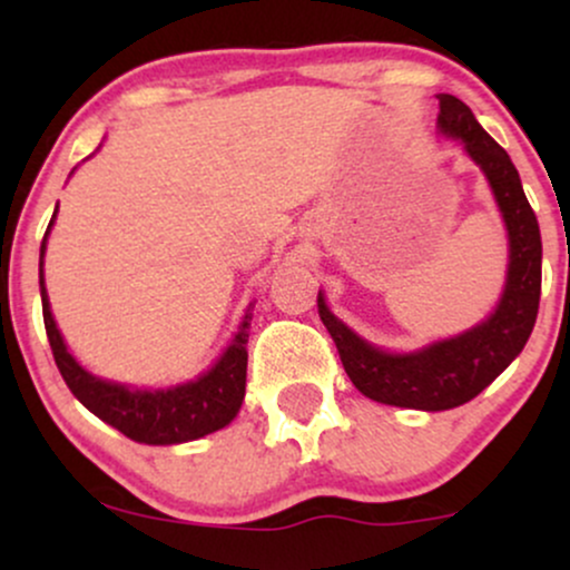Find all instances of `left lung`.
I'll return each instance as SVG.
<instances>
[{"label": "left lung", "mask_w": 570, "mask_h": 570, "mask_svg": "<svg viewBox=\"0 0 570 570\" xmlns=\"http://www.w3.org/2000/svg\"><path fill=\"white\" fill-rule=\"evenodd\" d=\"M440 128L463 141L485 171L509 230V276L499 307L485 324L461 337L434 343L417 353H383L356 337L326 311L318 294V316L351 383L375 402L412 410H450L466 404L501 375L531 337L541 299V233L520 174L472 109L461 98L440 96Z\"/></svg>", "instance_id": "obj_1"}]
</instances>
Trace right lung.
<instances>
[{
	"label": "right lung",
	"mask_w": 570,
	"mask_h": 570,
	"mask_svg": "<svg viewBox=\"0 0 570 570\" xmlns=\"http://www.w3.org/2000/svg\"><path fill=\"white\" fill-rule=\"evenodd\" d=\"M53 219H50V225H53ZM42 254L45 238L42 248H39V257H42ZM39 286H42L45 332H48L58 372L63 375L71 394L80 399L94 415L101 417L104 423L122 431V434L136 442L176 444L198 440V436L225 429L227 423L238 415L240 402H244L246 394V343L248 318L252 316L244 318V324H240L230 348L222 353L219 362L214 364L206 375H200L198 381L176 385L171 391H134L126 389V385H115L101 381V377L88 375V372L71 358V353L61 340V332H58V326L53 322V313H50L42 276H39Z\"/></svg>",
	"instance_id": "obj_1"
}]
</instances>
